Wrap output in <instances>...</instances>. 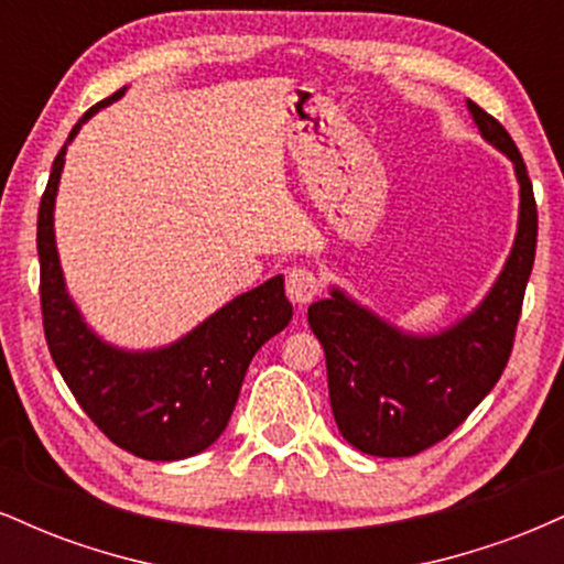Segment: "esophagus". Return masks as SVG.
<instances>
[{
    "mask_svg": "<svg viewBox=\"0 0 564 564\" xmlns=\"http://www.w3.org/2000/svg\"><path fill=\"white\" fill-rule=\"evenodd\" d=\"M318 291H321V281L313 270L294 268L286 275V294L296 307H307V304L318 296Z\"/></svg>",
    "mask_w": 564,
    "mask_h": 564,
    "instance_id": "34e87169",
    "label": "esophagus"
}]
</instances>
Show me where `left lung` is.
I'll return each instance as SVG.
<instances>
[{
	"label": "left lung",
	"mask_w": 564,
	"mask_h": 564,
	"mask_svg": "<svg viewBox=\"0 0 564 564\" xmlns=\"http://www.w3.org/2000/svg\"><path fill=\"white\" fill-rule=\"evenodd\" d=\"M477 129L507 153L520 183V219L507 264L488 296L440 334H405L332 289L307 321L326 352L328 398L341 437L368 456H416L440 443L496 387L514 345L535 260L539 212L525 161L490 113L467 100Z\"/></svg>",
	"instance_id": "1"
}]
</instances>
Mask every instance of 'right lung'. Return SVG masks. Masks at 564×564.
I'll use <instances>...</instances> for the list:
<instances>
[{"mask_svg":"<svg viewBox=\"0 0 564 564\" xmlns=\"http://www.w3.org/2000/svg\"><path fill=\"white\" fill-rule=\"evenodd\" d=\"M127 89V87H124ZM124 89L97 102L70 129L53 161L39 204L36 249L42 268V318L50 355L84 408L111 443L148 462H180L223 435L241 392L246 368L264 341L291 321L283 275L219 307L191 334L159 349H121L100 339L82 318L63 281L55 246V196L68 142L82 124Z\"/></svg>","mask_w":564,"mask_h":564,"instance_id":"obj_1","label":"right lung"}]
</instances>
